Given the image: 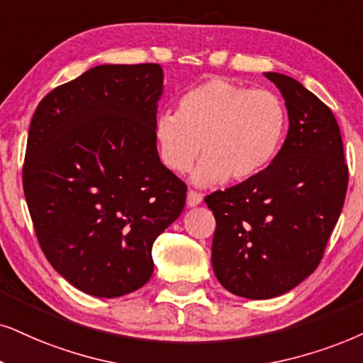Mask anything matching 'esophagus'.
<instances>
[{
  "label": "esophagus",
  "instance_id": "34e87169",
  "mask_svg": "<svg viewBox=\"0 0 363 363\" xmlns=\"http://www.w3.org/2000/svg\"><path fill=\"white\" fill-rule=\"evenodd\" d=\"M201 203H203V194H201V192H196V191L187 192V206H189V208H194V206Z\"/></svg>",
  "mask_w": 363,
  "mask_h": 363
}]
</instances>
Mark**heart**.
<instances>
[{
	"label": "heart",
	"instance_id": "1",
	"mask_svg": "<svg viewBox=\"0 0 363 363\" xmlns=\"http://www.w3.org/2000/svg\"><path fill=\"white\" fill-rule=\"evenodd\" d=\"M286 125V107L277 94L211 79L184 91L176 112L157 118L155 140L164 166L177 174L189 171L203 152L192 182L206 187L263 172L277 157Z\"/></svg>",
	"mask_w": 363,
	"mask_h": 363
}]
</instances>
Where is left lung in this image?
<instances>
[{
    "instance_id": "1",
    "label": "left lung",
    "mask_w": 363,
    "mask_h": 363,
    "mask_svg": "<svg viewBox=\"0 0 363 363\" xmlns=\"http://www.w3.org/2000/svg\"><path fill=\"white\" fill-rule=\"evenodd\" d=\"M281 91L290 128L253 179L206 196L216 218L213 269L233 295L268 300L315 272L340 218L348 167L338 123L300 82L264 73Z\"/></svg>"
}]
</instances>
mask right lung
<instances>
[{
	"label": "right lung",
	"mask_w": 363,
	"mask_h": 363,
	"mask_svg": "<svg viewBox=\"0 0 363 363\" xmlns=\"http://www.w3.org/2000/svg\"><path fill=\"white\" fill-rule=\"evenodd\" d=\"M157 63L99 65L53 89L31 118L23 191L45 256L79 290L117 298L152 277V245L187 186L160 162Z\"/></svg>",
	"instance_id": "add662e5"
}]
</instances>
